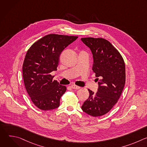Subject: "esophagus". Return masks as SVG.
Segmentation results:
<instances>
[{
    "label": "esophagus",
    "mask_w": 147,
    "mask_h": 147,
    "mask_svg": "<svg viewBox=\"0 0 147 147\" xmlns=\"http://www.w3.org/2000/svg\"><path fill=\"white\" fill-rule=\"evenodd\" d=\"M71 88H73V89H75V90H79L80 89V87H78V86H77L76 85H72L71 86Z\"/></svg>",
    "instance_id": "esophagus-1"
}]
</instances>
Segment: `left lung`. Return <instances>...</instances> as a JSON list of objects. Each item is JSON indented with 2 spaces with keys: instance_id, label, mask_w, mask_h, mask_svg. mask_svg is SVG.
Segmentation results:
<instances>
[{
  "instance_id": "left-lung-1",
  "label": "left lung",
  "mask_w": 147,
  "mask_h": 147,
  "mask_svg": "<svg viewBox=\"0 0 147 147\" xmlns=\"http://www.w3.org/2000/svg\"><path fill=\"white\" fill-rule=\"evenodd\" d=\"M81 39L92 53V70L99 85L96 93L88 90L89 98L81 109L92 116H100L111 110L122 93L125 80V63L119 51L107 39L91 37Z\"/></svg>"
}]
</instances>
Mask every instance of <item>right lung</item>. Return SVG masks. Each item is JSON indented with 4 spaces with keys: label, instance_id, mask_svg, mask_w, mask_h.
<instances>
[{
    "label": "right lung",
    "instance_id": "add662e5",
    "mask_svg": "<svg viewBox=\"0 0 147 147\" xmlns=\"http://www.w3.org/2000/svg\"><path fill=\"white\" fill-rule=\"evenodd\" d=\"M78 36L49 34L38 40L28 50L23 65L24 86L33 103L42 111L56 109L66 87L51 74L57 70L61 52Z\"/></svg>",
    "mask_w": 147,
    "mask_h": 147
}]
</instances>
